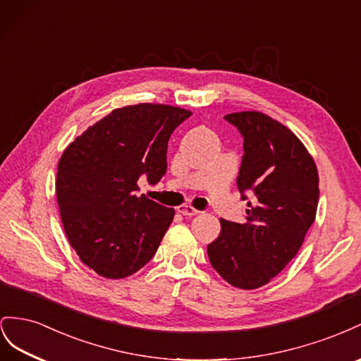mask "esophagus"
<instances>
[{
    "label": "esophagus",
    "instance_id": "esophagus-1",
    "mask_svg": "<svg viewBox=\"0 0 361 361\" xmlns=\"http://www.w3.org/2000/svg\"><path fill=\"white\" fill-rule=\"evenodd\" d=\"M177 212L181 213L183 216H195L200 213L197 209H193L192 205H180V207H177Z\"/></svg>",
    "mask_w": 361,
    "mask_h": 361
}]
</instances>
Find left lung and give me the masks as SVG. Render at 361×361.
I'll list each match as a JSON object with an SVG mask.
<instances>
[{
	"instance_id": "8db88e82",
	"label": "left lung",
	"mask_w": 361,
	"mask_h": 361,
	"mask_svg": "<svg viewBox=\"0 0 361 361\" xmlns=\"http://www.w3.org/2000/svg\"><path fill=\"white\" fill-rule=\"evenodd\" d=\"M243 136L238 177L248 202L246 224L221 219V234L207 246L214 271L243 290L259 289L300 251L316 218L319 175L304 143L281 122L262 111L224 116Z\"/></svg>"
}]
</instances>
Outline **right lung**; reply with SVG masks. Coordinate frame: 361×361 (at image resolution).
Listing matches in <instances>:
<instances>
[{
	"label": "right lung",
	"mask_w": 361,
	"mask_h": 361,
	"mask_svg": "<svg viewBox=\"0 0 361 361\" xmlns=\"http://www.w3.org/2000/svg\"><path fill=\"white\" fill-rule=\"evenodd\" d=\"M190 115L151 102L115 109L61 154V224L80 260L98 275L130 276L156 254L175 210L137 197V181L143 173L149 184L160 181L172 131Z\"/></svg>",
	"instance_id": "1"
}]
</instances>
